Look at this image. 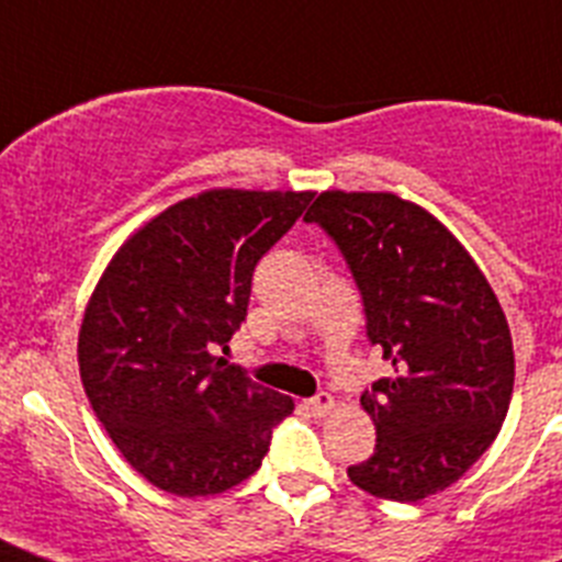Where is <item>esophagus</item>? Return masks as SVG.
I'll list each match as a JSON object with an SVG mask.
<instances>
[{
  "instance_id": "obj_1",
  "label": "esophagus",
  "mask_w": 562,
  "mask_h": 562,
  "mask_svg": "<svg viewBox=\"0 0 562 562\" xmlns=\"http://www.w3.org/2000/svg\"><path fill=\"white\" fill-rule=\"evenodd\" d=\"M304 405L312 416H326L331 408H335V396L326 394V391H321V394H315L312 400H306Z\"/></svg>"
}]
</instances>
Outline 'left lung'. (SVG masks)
<instances>
[{
  "mask_svg": "<svg viewBox=\"0 0 562 562\" xmlns=\"http://www.w3.org/2000/svg\"><path fill=\"white\" fill-rule=\"evenodd\" d=\"M304 220L342 252L366 335L394 369L362 391L376 448L349 479L400 504L448 490L513 400V337L493 286L448 227L394 193L326 191Z\"/></svg>",
  "mask_w": 562,
  "mask_h": 562,
  "instance_id": "1",
  "label": "left lung"
}]
</instances>
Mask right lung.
Instances as JSON below:
<instances>
[{
	"instance_id": "right-lung-1",
	"label": "right lung",
	"mask_w": 562,
	"mask_h": 562,
	"mask_svg": "<svg viewBox=\"0 0 562 562\" xmlns=\"http://www.w3.org/2000/svg\"><path fill=\"white\" fill-rule=\"evenodd\" d=\"M310 191H205L162 211L114 252L83 312L78 366L123 459L171 495L250 479L292 400L213 357L241 326L252 270Z\"/></svg>"
}]
</instances>
